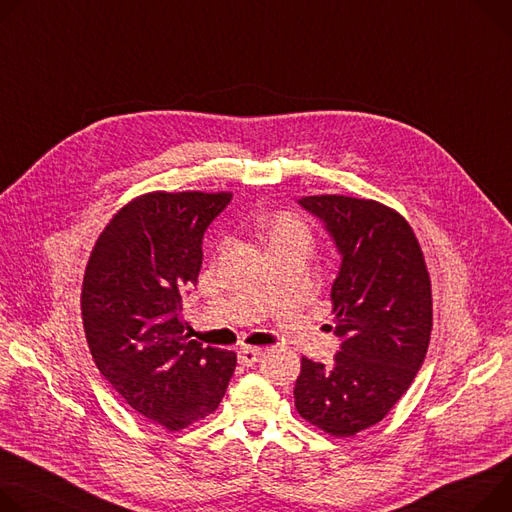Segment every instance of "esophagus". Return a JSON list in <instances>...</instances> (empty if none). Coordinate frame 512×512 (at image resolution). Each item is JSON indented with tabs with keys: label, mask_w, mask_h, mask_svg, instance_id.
<instances>
[{
	"label": "esophagus",
	"mask_w": 512,
	"mask_h": 512,
	"mask_svg": "<svg viewBox=\"0 0 512 512\" xmlns=\"http://www.w3.org/2000/svg\"><path fill=\"white\" fill-rule=\"evenodd\" d=\"M261 355H263V351L257 349V347H241L239 349V363L245 365V367H251L259 361Z\"/></svg>",
	"instance_id": "esophagus-1"
}]
</instances>
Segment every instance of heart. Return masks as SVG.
<instances>
[{
  "label": "heart",
  "mask_w": 512,
  "mask_h": 512,
  "mask_svg": "<svg viewBox=\"0 0 512 512\" xmlns=\"http://www.w3.org/2000/svg\"><path fill=\"white\" fill-rule=\"evenodd\" d=\"M259 228L263 232V237L267 239L269 247L275 243H282L286 239L292 237H306V228L304 224L286 212H273V214H265L259 222Z\"/></svg>",
  "instance_id": "obj_1"
}]
</instances>
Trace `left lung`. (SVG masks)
Instances as JSON below:
<instances>
[{
	"instance_id": "8db88e82",
	"label": "left lung",
	"mask_w": 512,
	"mask_h": 512,
	"mask_svg": "<svg viewBox=\"0 0 512 512\" xmlns=\"http://www.w3.org/2000/svg\"><path fill=\"white\" fill-rule=\"evenodd\" d=\"M333 241V367L302 357L298 412L335 437L380 423L421 369L433 327L431 280L412 228L394 210L347 196L298 200Z\"/></svg>"
}]
</instances>
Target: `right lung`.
<instances>
[{
	"label": "right lung",
	"mask_w": 512,
	"mask_h": 512,
	"mask_svg": "<svg viewBox=\"0 0 512 512\" xmlns=\"http://www.w3.org/2000/svg\"><path fill=\"white\" fill-rule=\"evenodd\" d=\"M230 194H147L124 206L91 251L81 292L91 355L143 416L179 431L214 412L237 355L183 333L181 300L198 282L202 241Z\"/></svg>",
	"instance_id": "obj_1"
}]
</instances>
